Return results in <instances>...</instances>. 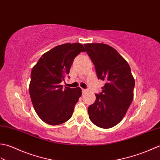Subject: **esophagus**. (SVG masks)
Wrapping results in <instances>:
<instances>
[{"mask_svg": "<svg viewBox=\"0 0 160 160\" xmlns=\"http://www.w3.org/2000/svg\"><path fill=\"white\" fill-rule=\"evenodd\" d=\"M81 90H82V93H83V94L86 92V90L84 89V88H82V89H81Z\"/></svg>", "mask_w": 160, "mask_h": 160, "instance_id": "obj_1", "label": "esophagus"}]
</instances>
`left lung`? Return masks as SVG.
<instances>
[{
	"instance_id": "obj_1",
	"label": "left lung",
	"mask_w": 160,
	"mask_h": 160,
	"mask_svg": "<svg viewBox=\"0 0 160 160\" xmlns=\"http://www.w3.org/2000/svg\"><path fill=\"white\" fill-rule=\"evenodd\" d=\"M95 66L97 76L105 85L88 108L94 125L110 128L122 121L133 99L135 79L130 66L118 52L103 43L84 44Z\"/></svg>"
}]
</instances>
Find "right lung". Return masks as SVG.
Here are the masks:
<instances>
[{
	"label": "right lung",
	"instance_id": "1",
	"mask_svg": "<svg viewBox=\"0 0 160 160\" xmlns=\"http://www.w3.org/2000/svg\"><path fill=\"white\" fill-rule=\"evenodd\" d=\"M85 51L81 43L58 45L42 55L32 68L29 86L31 100L36 112L48 124H61L72 115L81 89L63 88L61 83L69 74L74 58Z\"/></svg>",
	"mask_w": 160,
	"mask_h": 160
}]
</instances>
